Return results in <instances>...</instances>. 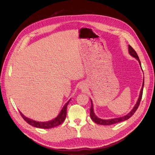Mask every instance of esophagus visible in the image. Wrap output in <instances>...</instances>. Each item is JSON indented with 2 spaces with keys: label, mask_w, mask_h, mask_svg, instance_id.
<instances>
[{
  "label": "esophagus",
  "mask_w": 155,
  "mask_h": 155,
  "mask_svg": "<svg viewBox=\"0 0 155 155\" xmlns=\"http://www.w3.org/2000/svg\"><path fill=\"white\" fill-rule=\"evenodd\" d=\"M79 88H80V89H81V90L84 89V88H85V85L84 84V83H81V84L79 85Z\"/></svg>",
  "instance_id": "34e87169"
}]
</instances>
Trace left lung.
Here are the masks:
<instances>
[{
    "mask_svg": "<svg viewBox=\"0 0 155 155\" xmlns=\"http://www.w3.org/2000/svg\"><path fill=\"white\" fill-rule=\"evenodd\" d=\"M128 47H129V54L132 57H134L139 62V64L140 65V67H141V68L142 69L141 62H140L139 57H138L137 53L136 52V51L133 48H132V47L130 46L129 45ZM144 84V79H143V82L142 87H141V91H140L139 98L137 99V101L136 102V104H135L134 107L132 108V109L131 110V111L129 113H128L126 115L120 117L114 118V119H101V118L98 117L97 115H96V114H95V113L94 112V108H93V101H92L91 99L90 98L91 103V109H90V117L91 118V119L95 123H97V124H100V125H104V126H108V125H112V124H117V123H119V122H123V121H125V120L129 119V118L131 117L132 115H134V114L136 112V110L137 109V108H138V107H139V105L140 104V101H141V98H142Z\"/></svg>",
    "mask_w": 155,
    "mask_h": 155,
    "instance_id": "obj_1",
    "label": "left lung"
}]
</instances>
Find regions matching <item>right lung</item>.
<instances>
[{
  "label": "right lung",
  "instance_id": "obj_1",
  "mask_svg": "<svg viewBox=\"0 0 155 155\" xmlns=\"http://www.w3.org/2000/svg\"><path fill=\"white\" fill-rule=\"evenodd\" d=\"M71 100V98L64 105V107L61 109V112L59 114H58V115L55 118H54V119L51 120H48L46 122L36 121L33 119H29V118L26 117L20 111H19V113L22 116V117L24 119V120L28 124L31 125V126L36 128H40V129H51V128H53L59 126V125H61L65 120L66 115H67V107Z\"/></svg>",
  "mask_w": 155,
  "mask_h": 155
}]
</instances>
